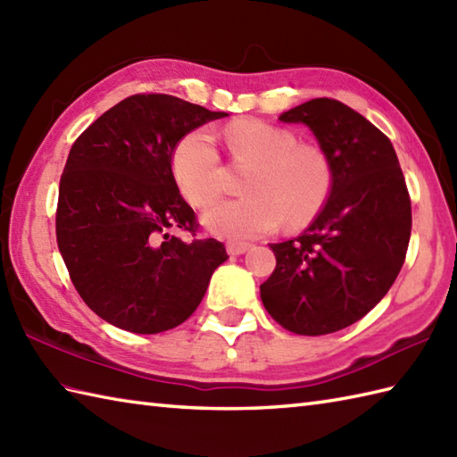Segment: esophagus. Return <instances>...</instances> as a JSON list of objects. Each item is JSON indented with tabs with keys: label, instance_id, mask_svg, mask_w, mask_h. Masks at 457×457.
Instances as JSON below:
<instances>
[{
	"label": "esophagus",
	"instance_id": "1",
	"mask_svg": "<svg viewBox=\"0 0 457 457\" xmlns=\"http://www.w3.org/2000/svg\"><path fill=\"white\" fill-rule=\"evenodd\" d=\"M226 247L229 255H244L247 249H251V244H245V241H228Z\"/></svg>",
	"mask_w": 457,
	"mask_h": 457
}]
</instances>
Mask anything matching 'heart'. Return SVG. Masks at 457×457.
I'll return each instance as SVG.
<instances>
[{
  "label": "heart",
  "mask_w": 457,
  "mask_h": 457,
  "mask_svg": "<svg viewBox=\"0 0 457 457\" xmlns=\"http://www.w3.org/2000/svg\"><path fill=\"white\" fill-rule=\"evenodd\" d=\"M229 157L237 167L251 164L244 182L247 196L226 200L204 213L213 234L249 239L314 221L334 187L332 164L322 149L298 145L296 135L261 120H237L226 129ZM172 174L192 206L206 208L223 192V167L210 133L190 131L172 153Z\"/></svg>",
  "instance_id": "b5f03b06"
}]
</instances>
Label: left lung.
<instances>
[{"label":"left lung","instance_id":"8db88e82","mask_svg":"<svg viewBox=\"0 0 457 457\" xmlns=\"http://www.w3.org/2000/svg\"><path fill=\"white\" fill-rule=\"evenodd\" d=\"M278 120L308 125L332 164L334 187L303 236L270 245L277 267L261 300L288 332L334 334L375 308L401 273L411 196L389 137L349 105L316 98Z\"/></svg>","mask_w":457,"mask_h":457}]
</instances>
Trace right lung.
<instances>
[{
	"label": "right lung",
	"mask_w": 457,
	"mask_h": 457,
	"mask_svg": "<svg viewBox=\"0 0 457 457\" xmlns=\"http://www.w3.org/2000/svg\"><path fill=\"white\" fill-rule=\"evenodd\" d=\"M223 115L169 94H135L74 141L58 187L56 244L74 288L112 326L177 328L228 259L221 241L196 239V213L170 167L184 135ZM169 228L195 239L187 245Z\"/></svg>",
	"instance_id": "add662e5"
}]
</instances>
